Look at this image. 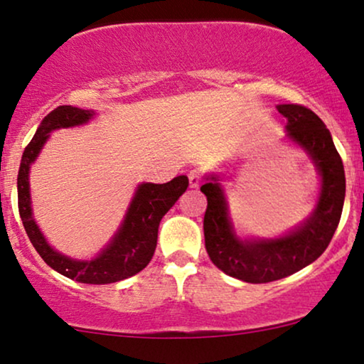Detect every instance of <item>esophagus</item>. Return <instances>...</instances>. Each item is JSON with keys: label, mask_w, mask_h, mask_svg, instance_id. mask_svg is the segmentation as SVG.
I'll use <instances>...</instances> for the list:
<instances>
[{"label": "esophagus", "mask_w": 364, "mask_h": 364, "mask_svg": "<svg viewBox=\"0 0 364 364\" xmlns=\"http://www.w3.org/2000/svg\"><path fill=\"white\" fill-rule=\"evenodd\" d=\"M188 178H190V186L191 188H200L201 179H203V173H201L200 168H195V169H191L190 173H188Z\"/></svg>", "instance_id": "1"}]
</instances>
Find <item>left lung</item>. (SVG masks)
I'll return each instance as SVG.
<instances>
[{"label":"left lung","mask_w":364,"mask_h":364,"mask_svg":"<svg viewBox=\"0 0 364 364\" xmlns=\"http://www.w3.org/2000/svg\"><path fill=\"white\" fill-rule=\"evenodd\" d=\"M277 109L287 119V137L311 156L321 176L319 200L309 218L284 237L242 240L230 218L218 176L206 178L201 186L208 201L203 230L210 260L230 277L250 284L284 279L319 259L341 220L346 193L341 156L324 122L304 105L280 104Z\"/></svg>","instance_id":"obj_1"}]
</instances>
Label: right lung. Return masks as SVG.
<instances>
[{"mask_svg":"<svg viewBox=\"0 0 364 364\" xmlns=\"http://www.w3.org/2000/svg\"><path fill=\"white\" fill-rule=\"evenodd\" d=\"M94 110H84L72 105H60L45 116L36 129L33 139L23 151V158L18 171V210L23 227L26 230L31 245L38 252L45 264L58 274L82 284H112L132 277L141 272L153 259L158 243L159 222L178 198L186 191L188 178L176 176L163 185L142 183L129 205L124 222L107 247L92 260H73L62 255L48 245L41 235L38 225L31 213L28 173L31 163L38 158L45 141L55 129L73 127L89 122L94 117Z\"/></svg>","mask_w":364,"mask_h":364,"instance_id":"1","label":"right lung"}]
</instances>
